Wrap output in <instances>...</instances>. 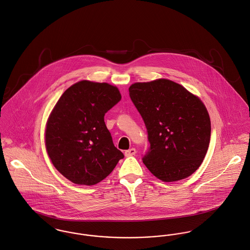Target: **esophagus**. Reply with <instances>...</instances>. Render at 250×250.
<instances>
[{
  "label": "esophagus",
  "mask_w": 250,
  "mask_h": 250,
  "mask_svg": "<svg viewBox=\"0 0 250 250\" xmlns=\"http://www.w3.org/2000/svg\"><path fill=\"white\" fill-rule=\"evenodd\" d=\"M135 154H136V149L135 148H130V149H128L125 152V157H131V156H134Z\"/></svg>",
  "instance_id": "1"
}]
</instances>
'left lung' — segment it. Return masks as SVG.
<instances>
[{"mask_svg": "<svg viewBox=\"0 0 250 250\" xmlns=\"http://www.w3.org/2000/svg\"><path fill=\"white\" fill-rule=\"evenodd\" d=\"M130 99L143 118L150 144L142 160L166 182L191 176L201 165L210 140V121L201 100L167 79L135 83Z\"/></svg>", "mask_w": 250, "mask_h": 250, "instance_id": "obj_1", "label": "left lung"}]
</instances>
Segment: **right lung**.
I'll return each mask as SVG.
<instances>
[{"label": "right lung", "instance_id": "right-lung-1", "mask_svg": "<svg viewBox=\"0 0 250 250\" xmlns=\"http://www.w3.org/2000/svg\"><path fill=\"white\" fill-rule=\"evenodd\" d=\"M121 98L116 87L83 80L66 89L54 107L45 132L47 152L59 173L75 184L100 182L125 157L104 120Z\"/></svg>", "mask_w": 250, "mask_h": 250}]
</instances>
